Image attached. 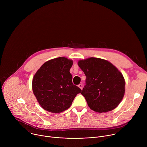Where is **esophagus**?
I'll use <instances>...</instances> for the list:
<instances>
[{
    "mask_svg": "<svg viewBox=\"0 0 147 147\" xmlns=\"http://www.w3.org/2000/svg\"><path fill=\"white\" fill-rule=\"evenodd\" d=\"M78 87L81 90H82V84H80L78 86Z\"/></svg>",
    "mask_w": 147,
    "mask_h": 147,
    "instance_id": "obj_1",
    "label": "esophagus"
}]
</instances>
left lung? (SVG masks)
<instances>
[{"instance_id":"1","label":"left lung","mask_w":147,"mask_h":147,"mask_svg":"<svg viewBox=\"0 0 147 147\" xmlns=\"http://www.w3.org/2000/svg\"><path fill=\"white\" fill-rule=\"evenodd\" d=\"M86 76L81 92L94 112L105 113L115 109L123 98L125 82L121 73L107 60L89 57L78 61Z\"/></svg>"}]
</instances>
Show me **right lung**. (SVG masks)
Listing matches in <instances>:
<instances>
[{
	"instance_id": "1",
	"label": "right lung",
	"mask_w": 147,
	"mask_h": 147,
	"mask_svg": "<svg viewBox=\"0 0 147 147\" xmlns=\"http://www.w3.org/2000/svg\"><path fill=\"white\" fill-rule=\"evenodd\" d=\"M73 64V60L67 57L55 58L44 63L33 77V93L45 111L60 113L67 110L81 92L72 82L70 70Z\"/></svg>"
}]
</instances>
